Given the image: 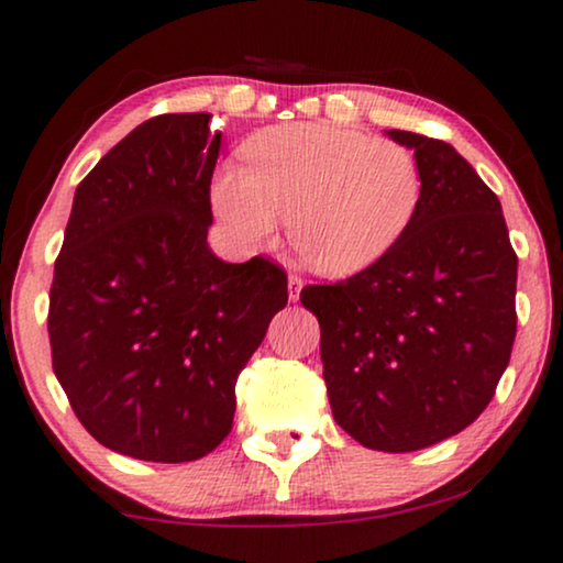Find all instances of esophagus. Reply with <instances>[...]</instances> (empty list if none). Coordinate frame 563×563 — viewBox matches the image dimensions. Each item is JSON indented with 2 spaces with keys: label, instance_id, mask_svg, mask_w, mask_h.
<instances>
[{
  "label": "esophagus",
  "instance_id": "esophagus-1",
  "mask_svg": "<svg viewBox=\"0 0 563 563\" xmlns=\"http://www.w3.org/2000/svg\"><path fill=\"white\" fill-rule=\"evenodd\" d=\"M302 287H305L302 276H299V274H289V299H291V302H297L299 291H302Z\"/></svg>",
  "mask_w": 563,
  "mask_h": 563
}]
</instances>
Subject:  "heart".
Listing matches in <instances>:
<instances>
[{"label":"heart","mask_w":563,"mask_h":563,"mask_svg":"<svg viewBox=\"0 0 563 563\" xmlns=\"http://www.w3.org/2000/svg\"><path fill=\"white\" fill-rule=\"evenodd\" d=\"M210 197L243 249L272 245L284 218L307 264L343 276L372 266L410 230L422 176L402 143L297 122L251 137L245 168H218Z\"/></svg>","instance_id":"b5f03b06"}]
</instances>
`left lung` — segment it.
Instances as JSON below:
<instances>
[{
	"mask_svg": "<svg viewBox=\"0 0 563 563\" xmlns=\"http://www.w3.org/2000/svg\"><path fill=\"white\" fill-rule=\"evenodd\" d=\"M422 176L412 225L379 261L299 299L320 320L333 418L361 445L428 449L479 418L518 333V256L495 191L453 145L389 130Z\"/></svg>",
	"mask_w": 563,
	"mask_h": 563,
	"instance_id": "1",
	"label": "left lung"
}]
</instances>
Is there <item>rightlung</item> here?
Listing matches in <instances>:
<instances>
[{"mask_svg":"<svg viewBox=\"0 0 563 563\" xmlns=\"http://www.w3.org/2000/svg\"><path fill=\"white\" fill-rule=\"evenodd\" d=\"M220 133L210 114H158L84 176L53 268L56 379L91 438L181 464L233 428L235 382L287 305L272 258L207 245Z\"/></svg>","mask_w":563,"mask_h":563,"instance_id":"obj_1","label":"right lung"}]
</instances>
